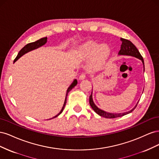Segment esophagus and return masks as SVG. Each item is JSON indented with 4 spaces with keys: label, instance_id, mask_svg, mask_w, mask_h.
Wrapping results in <instances>:
<instances>
[{
    "label": "esophagus",
    "instance_id": "34e87169",
    "mask_svg": "<svg viewBox=\"0 0 159 159\" xmlns=\"http://www.w3.org/2000/svg\"><path fill=\"white\" fill-rule=\"evenodd\" d=\"M85 77H86L85 74L83 73V74H81L80 75V77H79V79H80V80H84V79H85Z\"/></svg>",
    "mask_w": 159,
    "mask_h": 159
}]
</instances>
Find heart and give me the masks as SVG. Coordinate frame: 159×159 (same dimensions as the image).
Returning <instances> with one entry per match:
<instances>
[{
	"instance_id": "obj_1",
	"label": "heart",
	"mask_w": 159,
	"mask_h": 159,
	"mask_svg": "<svg viewBox=\"0 0 159 159\" xmlns=\"http://www.w3.org/2000/svg\"><path fill=\"white\" fill-rule=\"evenodd\" d=\"M110 49L107 44L98 45L97 42L92 40L85 43L80 49V54L85 57H88L93 54L92 63L95 68L100 66L102 62L107 58Z\"/></svg>"
}]
</instances>
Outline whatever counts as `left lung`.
<instances>
[{
    "label": "left lung",
    "instance_id": "left-lung-1",
    "mask_svg": "<svg viewBox=\"0 0 159 159\" xmlns=\"http://www.w3.org/2000/svg\"><path fill=\"white\" fill-rule=\"evenodd\" d=\"M121 40L122 41V44L121 46V50H119L118 54L119 55H123V56H131L135 57L141 60L144 66V70H145V65H144V60L142 56L141 55L140 52H139L138 49L136 48V46H134L133 43L129 41L128 40L124 39V38H121ZM137 105L134 106V108H133L131 111H129L127 112H125V113H108L105 111H103L102 109H99L95 103H93V98H92V91H91V94L89 96V104L91 105V108L93 109L94 111L98 113L100 116H102L105 118H116V117H122L123 115H125L128 113H131L136 108Z\"/></svg>",
    "mask_w": 159,
    "mask_h": 159
}]
</instances>
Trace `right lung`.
Wrapping results in <instances>:
<instances>
[{"instance_id":"add662e5","label":"right lung","mask_w":159,"mask_h":159,"mask_svg":"<svg viewBox=\"0 0 159 159\" xmlns=\"http://www.w3.org/2000/svg\"><path fill=\"white\" fill-rule=\"evenodd\" d=\"M46 42H47V37H45V38H41V39L38 40L36 42H31V43H29V44H26L25 47L22 48L20 52H18V54L17 56L16 57V58L14 59V62H15L17 60L20 58V57L22 56H23L24 54H25L26 53L30 52V51H32L33 50H35L36 48H40V46L44 45L46 43ZM77 84H78V81H77V80H74L73 82H72V84L70 85V87L68 88V89H67L66 95V98H65V101H64V103L63 107H62V108L60 111V112L57 115H56V116L54 117H57L60 114H61L62 113V111H63V110H64V107L66 105V99H67V96H68V93L70 92L71 89H73L75 87V86L77 85ZM54 117H53V118H54Z\"/></svg>"}]
</instances>
